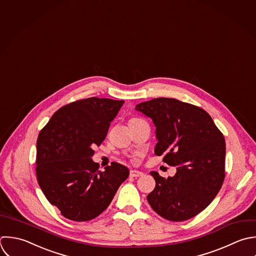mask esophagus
Returning a JSON list of instances; mask_svg holds the SVG:
<instances>
[{"mask_svg":"<svg viewBox=\"0 0 256 256\" xmlns=\"http://www.w3.org/2000/svg\"><path fill=\"white\" fill-rule=\"evenodd\" d=\"M130 176L132 178H140V176H142L144 174H142V172H140V170H132L130 172Z\"/></svg>","mask_w":256,"mask_h":256,"instance_id":"esophagus-1","label":"esophagus"}]
</instances>
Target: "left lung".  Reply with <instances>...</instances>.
Listing matches in <instances>:
<instances>
[{
	"label": "left lung",
	"mask_w": 256,
	"mask_h": 256,
	"mask_svg": "<svg viewBox=\"0 0 256 256\" xmlns=\"http://www.w3.org/2000/svg\"><path fill=\"white\" fill-rule=\"evenodd\" d=\"M156 128V156L176 166L172 178L156 172L154 190L148 196L152 208L172 222L188 220L214 200L226 178V140L212 116L202 108L176 98H158L136 106Z\"/></svg>",
	"instance_id": "obj_1"
}]
</instances>
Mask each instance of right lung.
I'll list each match as a JSON object with an SVG mask.
<instances>
[{
    "label": "right lung",
    "mask_w": 256,
    "mask_h": 256,
    "mask_svg": "<svg viewBox=\"0 0 256 256\" xmlns=\"http://www.w3.org/2000/svg\"><path fill=\"white\" fill-rule=\"evenodd\" d=\"M124 102L96 96L72 102L58 110L38 134V186L68 220L88 222L100 216L128 178L120 164L112 162L100 172L92 160V148L104 142Z\"/></svg>",
    "instance_id": "obj_1"
}]
</instances>
